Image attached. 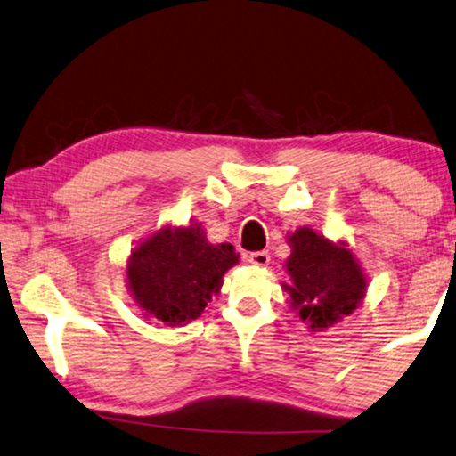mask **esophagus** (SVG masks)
I'll list each match as a JSON object with an SVG mask.
<instances>
[{
  "instance_id": "34e87169",
  "label": "esophagus",
  "mask_w": 456,
  "mask_h": 456,
  "mask_svg": "<svg viewBox=\"0 0 456 456\" xmlns=\"http://www.w3.org/2000/svg\"><path fill=\"white\" fill-rule=\"evenodd\" d=\"M248 262L254 264V266H268L270 254L268 251H251V254H248Z\"/></svg>"
}]
</instances>
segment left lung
Returning <instances> with one entry per match:
<instances>
[{"label":"left lung","instance_id":"8db88e82","mask_svg":"<svg viewBox=\"0 0 456 456\" xmlns=\"http://www.w3.org/2000/svg\"><path fill=\"white\" fill-rule=\"evenodd\" d=\"M290 256L287 272L290 284H284L290 307L309 323L311 331L342 322L364 298L366 276L344 243H334L301 227L289 235Z\"/></svg>","mask_w":456,"mask_h":456}]
</instances>
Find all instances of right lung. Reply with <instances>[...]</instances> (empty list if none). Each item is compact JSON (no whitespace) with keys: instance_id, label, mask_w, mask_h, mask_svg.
<instances>
[{"instance_id":"obj_1","label":"right lung","mask_w":456,"mask_h":456,"mask_svg":"<svg viewBox=\"0 0 456 456\" xmlns=\"http://www.w3.org/2000/svg\"><path fill=\"white\" fill-rule=\"evenodd\" d=\"M240 262L231 243L207 241L200 223L166 225L142 240L126 264L128 290L147 317L167 325L192 322Z\"/></svg>"}]
</instances>
